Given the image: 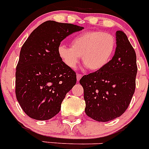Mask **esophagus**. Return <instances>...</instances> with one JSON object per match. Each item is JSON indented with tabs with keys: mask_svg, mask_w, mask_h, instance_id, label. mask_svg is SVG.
<instances>
[{
	"mask_svg": "<svg viewBox=\"0 0 149 149\" xmlns=\"http://www.w3.org/2000/svg\"><path fill=\"white\" fill-rule=\"evenodd\" d=\"M81 77H82V74H77V81H80Z\"/></svg>",
	"mask_w": 149,
	"mask_h": 149,
	"instance_id": "1",
	"label": "esophagus"
}]
</instances>
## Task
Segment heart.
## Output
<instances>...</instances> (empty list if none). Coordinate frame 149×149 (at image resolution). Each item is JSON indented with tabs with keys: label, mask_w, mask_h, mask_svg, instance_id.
Masks as SVG:
<instances>
[{
	"label": "heart",
	"mask_w": 149,
	"mask_h": 149,
	"mask_svg": "<svg viewBox=\"0 0 149 149\" xmlns=\"http://www.w3.org/2000/svg\"><path fill=\"white\" fill-rule=\"evenodd\" d=\"M72 47L60 45L57 53L66 66L74 68L82 56L83 63L92 71L103 68L112 60L116 39L111 33L101 31H86L72 39Z\"/></svg>",
	"instance_id": "heart-1"
}]
</instances>
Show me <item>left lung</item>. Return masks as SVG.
Returning <instances> with one entry per match:
<instances>
[{
	"instance_id": "left-lung-1",
	"label": "left lung",
	"mask_w": 149,
	"mask_h": 149,
	"mask_svg": "<svg viewBox=\"0 0 149 149\" xmlns=\"http://www.w3.org/2000/svg\"><path fill=\"white\" fill-rule=\"evenodd\" d=\"M116 48L108 64L80 80L86 102L85 113L98 122H108L122 115L135 92L136 53L123 31H116Z\"/></svg>"
}]
</instances>
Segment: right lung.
I'll return each instance as SVG.
<instances>
[{"label":"right lung","instance_id":"1","mask_svg":"<svg viewBox=\"0 0 149 149\" xmlns=\"http://www.w3.org/2000/svg\"><path fill=\"white\" fill-rule=\"evenodd\" d=\"M84 27L47 21L33 31L22 45L15 72V95L32 119L48 120L60 112L65 95L76 84V73L57 53L60 42Z\"/></svg>","mask_w":149,"mask_h":149}]
</instances>
